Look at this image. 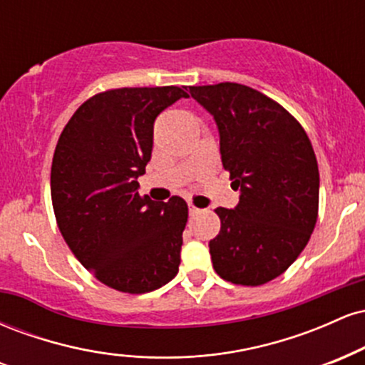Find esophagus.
I'll list each match as a JSON object with an SVG mask.
<instances>
[{"label":"esophagus","instance_id":"obj_1","mask_svg":"<svg viewBox=\"0 0 365 365\" xmlns=\"http://www.w3.org/2000/svg\"><path fill=\"white\" fill-rule=\"evenodd\" d=\"M188 211H190V215L194 216V215H199V212H200V209H199V207H195L194 204H188Z\"/></svg>","mask_w":365,"mask_h":365}]
</instances>
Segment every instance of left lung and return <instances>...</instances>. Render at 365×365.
<instances>
[{
    "instance_id": "8db88e82",
    "label": "left lung",
    "mask_w": 365,
    "mask_h": 365,
    "mask_svg": "<svg viewBox=\"0 0 365 365\" xmlns=\"http://www.w3.org/2000/svg\"><path fill=\"white\" fill-rule=\"evenodd\" d=\"M215 116L225 170L240 188L235 209H215L221 230L209 242L226 282L259 287L278 278L307 245L319 211V170L302 125L282 104L235 82L190 86Z\"/></svg>"
}]
</instances>
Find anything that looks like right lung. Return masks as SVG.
<instances>
[{
  "mask_svg": "<svg viewBox=\"0 0 365 365\" xmlns=\"http://www.w3.org/2000/svg\"><path fill=\"white\" fill-rule=\"evenodd\" d=\"M183 87H121L92 96L63 128L51 165L58 228L83 267L123 293L158 290L180 266L188 206L139 194L154 120Z\"/></svg>",
  "mask_w": 365,
  "mask_h": 365,
  "instance_id": "obj_1",
  "label": "right lung"
}]
</instances>
